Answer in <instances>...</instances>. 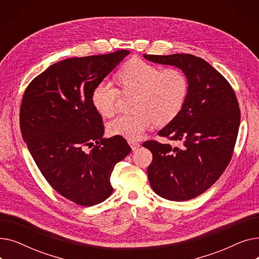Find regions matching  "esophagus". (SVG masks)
I'll return each mask as SVG.
<instances>
[{
	"label": "esophagus",
	"mask_w": 259,
	"mask_h": 259,
	"mask_svg": "<svg viewBox=\"0 0 259 259\" xmlns=\"http://www.w3.org/2000/svg\"><path fill=\"white\" fill-rule=\"evenodd\" d=\"M129 145L130 147L132 148V150H137V149H139L141 147V144L138 143V142H133V141H129Z\"/></svg>",
	"instance_id": "obj_1"
}]
</instances>
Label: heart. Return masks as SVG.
Here are the masks:
<instances>
[{"instance_id": "heart-1", "label": "heart", "mask_w": 259, "mask_h": 259, "mask_svg": "<svg viewBox=\"0 0 259 259\" xmlns=\"http://www.w3.org/2000/svg\"><path fill=\"white\" fill-rule=\"evenodd\" d=\"M124 93H138L134 114L115 117L108 124V131L129 141L140 140L153 122L167 125L180 114L189 94V80L179 68L161 67L133 59L118 73ZM119 98L118 89L109 80L95 87L91 101L103 116L114 114Z\"/></svg>"}]
</instances>
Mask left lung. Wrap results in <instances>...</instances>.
<instances>
[{"instance_id":"8db88e82","label":"left lung","mask_w":259,"mask_h":259,"mask_svg":"<svg viewBox=\"0 0 259 259\" xmlns=\"http://www.w3.org/2000/svg\"><path fill=\"white\" fill-rule=\"evenodd\" d=\"M148 61L175 66L189 80V94L180 114L158 135L183 146L148 141L152 152L148 179L153 191L169 200L184 201L202 194L226 170L232 157L240 122L235 92L205 60L188 53L151 56Z\"/></svg>"}]
</instances>
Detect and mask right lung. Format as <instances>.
Listing matches in <instances>:
<instances>
[{
	"instance_id": "1",
	"label": "right lung",
	"mask_w": 259,
	"mask_h": 259,
	"mask_svg": "<svg viewBox=\"0 0 259 259\" xmlns=\"http://www.w3.org/2000/svg\"><path fill=\"white\" fill-rule=\"evenodd\" d=\"M130 52L70 58L51 65L27 87L20 126L39 171L61 195L93 206L112 194L114 166L131 148L121 137L103 138L91 94Z\"/></svg>"
}]
</instances>
